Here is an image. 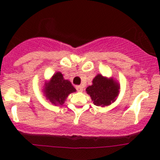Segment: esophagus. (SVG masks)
<instances>
[{"label": "esophagus", "instance_id": "obj_1", "mask_svg": "<svg viewBox=\"0 0 160 160\" xmlns=\"http://www.w3.org/2000/svg\"><path fill=\"white\" fill-rule=\"evenodd\" d=\"M76 88H77V91H79V92H82L83 90V87L80 86V85H79V86H77V87H76Z\"/></svg>", "mask_w": 160, "mask_h": 160}]
</instances>
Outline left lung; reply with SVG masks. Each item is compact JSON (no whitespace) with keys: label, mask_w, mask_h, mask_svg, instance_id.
<instances>
[{"label":"left lung","mask_w":160,"mask_h":160,"mask_svg":"<svg viewBox=\"0 0 160 160\" xmlns=\"http://www.w3.org/2000/svg\"><path fill=\"white\" fill-rule=\"evenodd\" d=\"M86 92L96 106L106 107L114 102L120 93V84L113 77L108 78L98 74L88 87Z\"/></svg>","instance_id":"left-lung-1"}]
</instances>
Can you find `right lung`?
<instances>
[{
  "instance_id": "obj_1",
  "label": "right lung",
  "mask_w": 160,
  "mask_h": 160,
  "mask_svg": "<svg viewBox=\"0 0 160 160\" xmlns=\"http://www.w3.org/2000/svg\"><path fill=\"white\" fill-rule=\"evenodd\" d=\"M76 90L70 80L64 79L63 74L58 71L53 74L49 80L45 82L43 86L45 97L55 105H62L69 94Z\"/></svg>"
}]
</instances>
